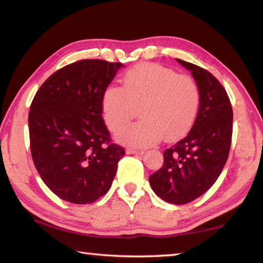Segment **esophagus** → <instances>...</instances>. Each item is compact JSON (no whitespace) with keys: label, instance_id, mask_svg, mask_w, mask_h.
I'll return each instance as SVG.
<instances>
[{"label":"esophagus","instance_id":"esophagus-1","mask_svg":"<svg viewBox=\"0 0 263 263\" xmlns=\"http://www.w3.org/2000/svg\"><path fill=\"white\" fill-rule=\"evenodd\" d=\"M127 154H136V155H142L145 152L141 149H133V148H127L126 149Z\"/></svg>","mask_w":263,"mask_h":263}]
</instances>
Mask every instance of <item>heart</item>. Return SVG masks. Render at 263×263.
I'll return each mask as SVG.
<instances>
[{
  "instance_id": "heart-1",
  "label": "heart",
  "mask_w": 263,
  "mask_h": 263,
  "mask_svg": "<svg viewBox=\"0 0 263 263\" xmlns=\"http://www.w3.org/2000/svg\"><path fill=\"white\" fill-rule=\"evenodd\" d=\"M195 80L158 64H140L123 78V87L110 84L102 96L106 125L118 131L140 108L141 121L124 128L118 140L132 147H148L164 137L175 140L188 132L199 108Z\"/></svg>"
}]
</instances>
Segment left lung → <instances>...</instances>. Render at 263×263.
Masks as SVG:
<instances>
[{"label":"left lung","mask_w":263,"mask_h":263,"mask_svg":"<svg viewBox=\"0 0 263 263\" xmlns=\"http://www.w3.org/2000/svg\"><path fill=\"white\" fill-rule=\"evenodd\" d=\"M189 69L199 89V108L183 139L163 151V164L149 176L160 198L182 205L198 198L219 177L232 140L233 111L221 83L199 66L176 59Z\"/></svg>","instance_id":"left-lung-1"}]
</instances>
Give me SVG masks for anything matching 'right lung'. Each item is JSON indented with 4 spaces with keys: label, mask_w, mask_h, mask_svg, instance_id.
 Here are the masks:
<instances>
[{
    "label": "right lung",
    "mask_w": 263,
    "mask_h": 263,
    "mask_svg": "<svg viewBox=\"0 0 263 263\" xmlns=\"http://www.w3.org/2000/svg\"><path fill=\"white\" fill-rule=\"evenodd\" d=\"M122 62L80 60L57 70L35 92L29 112L31 155L50 190L90 204L112 184L125 149L112 144L102 96Z\"/></svg>",
    "instance_id": "right-lung-1"
}]
</instances>
